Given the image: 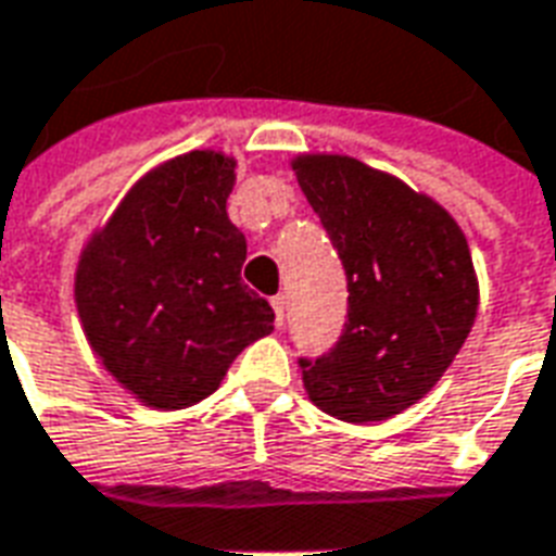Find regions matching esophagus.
Masks as SVG:
<instances>
[{"instance_id":"34e87169","label":"esophagus","mask_w":556,"mask_h":556,"mask_svg":"<svg viewBox=\"0 0 556 556\" xmlns=\"http://www.w3.org/2000/svg\"><path fill=\"white\" fill-rule=\"evenodd\" d=\"M270 306H274L277 324H279V327H282V324H286V294H277V298L270 300Z\"/></svg>"}]
</instances>
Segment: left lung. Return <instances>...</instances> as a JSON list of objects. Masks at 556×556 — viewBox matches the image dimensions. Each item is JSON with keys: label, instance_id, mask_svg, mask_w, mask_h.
Segmentation results:
<instances>
[{"label": "left lung", "instance_id": "left-lung-1", "mask_svg": "<svg viewBox=\"0 0 556 556\" xmlns=\"http://www.w3.org/2000/svg\"><path fill=\"white\" fill-rule=\"evenodd\" d=\"M303 194L348 277V320L318 359L300 356L312 404L386 421L425 397L477 315L466 236L442 205L348 155H300Z\"/></svg>", "mask_w": 556, "mask_h": 556}]
</instances>
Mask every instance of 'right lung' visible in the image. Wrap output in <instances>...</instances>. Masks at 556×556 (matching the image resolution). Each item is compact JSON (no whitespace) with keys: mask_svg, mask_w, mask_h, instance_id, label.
<instances>
[{"mask_svg":"<svg viewBox=\"0 0 556 556\" xmlns=\"http://www.w3.org/2000/svg\"><path fill=\"white\" fill-rule=\"evenodd\" d=\"M236 162L188 152L131 188L76 270L90 348L155 409L215 392L247 344L274 330V309L241 282L247 241L226 217Z\"/></svg>","mask_w":556,"mask_h":556,"instance_id":"obj_1","label":"right lung"}]
</instances>
